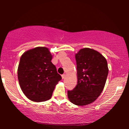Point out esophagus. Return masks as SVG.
Returning <instances> with one entry per match:
<instances>
[{"instance_id": "esophagus-1", "label": "esophagus", "mask_w": 129, "mask_h": 129, "mask_svg": "<svg viewBox=\"0 0 129 129\" xmlns=\"http://www.w3.org/2000/svg\"><path fill=\"white\" fill-rule=\"evenodd\" d=\"M65 78H66V74H63V75H62V79H64Z\"/></svg>"}]
</instances>
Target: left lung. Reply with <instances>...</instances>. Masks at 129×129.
<instances>
[{"label": "left lung", "mask_w": 129, "mask_h": 129, "mask_svg": "<svg viewBox=\"0 0 129 129\" xmlns=\"http://www.w3.org/2000/svg\"><path fill=\"white\" fill-rule=\"evenodd\" d=\"M78 83L72 90H68V98L77 106L93 103L102 93L109 69L106 58L96 50L85 48L75 55Z\"/></svg>", "instance_id": "left-lung-1"}]
</instances>
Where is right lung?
<instances>
[{"instance_id":"1","label":"right lung","mask_w":129,"mask_h":129,"mask_svg":"<svg viewBox=\"0 0 129 129\" xmlns=\"http://www.w3.org/2000/svg\"><path fill=\"white\" fill-rule=\"evenodd\" d=\"M51 59L46 47L29 50L20 57L17 69L19 82L25 95L33 101L49 100L56 85L62 79Z\"/></svg>"}]
</instances>
